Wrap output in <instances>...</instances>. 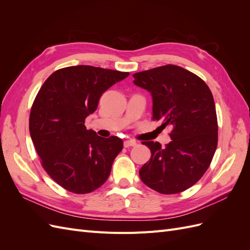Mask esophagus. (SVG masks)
<instances>
[{"label": "esophagus", "mask_w": 250, "mask_h": 250, "mask_svg": "<svg viewBox=\"0 0 250 250\" xmlns=\"http://www.w3.org/2000/svg\"><path fill=\"white\" fill-rule=\"evenodd\" d=\"M137 146V142H135L134 140H126L124 142V147L125 148H128V147H134Z\"/></svg>", "instance_id": "esophagus-1"}]
</instances>
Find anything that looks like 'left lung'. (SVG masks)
<instances>
[{"instance_id":"obj_1","label":"left lung","mask_w":250,"mask_h":250,"mask_svg":"<svg viewBox=\"0 0 250 250\" xmlns=\"http://www.w3.org/2000/svg\"><path fill=\"white\" fill-rule=\"evenodd\" d=\"M135 85L147 89L153 116L170 126L171 142H143L150 161L140 170L146 186L162 194H176L194 186L213 160L218 144L216 106L210 89L197 75L167 64L133 75Z\"/></svg>"}]
</instances>
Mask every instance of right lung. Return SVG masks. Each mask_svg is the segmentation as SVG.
<instances>
[{
	"mask_svg": "<svg viewBox=\"0 0 250 250\" xmlns=\"http://www.w3.org/2000/svg\"><path fill=\"white\" fill-rule=\"evenodd\" d=\"M128 75L92 65L67 66L50 75L37 93L30 135L43 169L65 190L87 194L107 180L123 141L101 138L84 123L105 90Z\"/></svg>",
	"mask_w": 250,
	"mask_h": 250,
	"instance_id": "1",
	"label": "right lung"
}]
</instances>
